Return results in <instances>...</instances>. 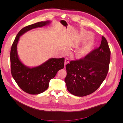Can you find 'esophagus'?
<instances>
[{
	"label": "esophagus",
	"mask_w": 123,
	"mask_h": 123,
	"mask_svg": "<svg viewBox=\"0 0 123 123\" xmlns=\"http://www.w3.org/2000/svg\"><path fill=\"white\" fill-rule=\"evenodd\" d=\"M69 62V58L68 57H66L65 61V65H66Z\"/></svg>",
	"instance_id": "1"
}]
</instances>
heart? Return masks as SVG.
<instances>
[{
	"label": "heart",
	"instance_id": "obj_1",
	"mask_svg": "<svg viewBox=\"0 0 123 123\" xmlns=\"http://www.w3.org/2000/svg\"><path fill=\"white\" fill-rule=\"evenodd\" d=\"M86 52H87V50L86 48H81V49H80L79 50H78L77 51L76 55L78 56H81L85 55L86 53Z\"/></svg>",
	"mask_w": 123,
	"mask_h": 123
}]
</instances>
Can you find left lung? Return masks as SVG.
<instances>
[{"instance_id": "1", "label": "left lung", "mask_w": 123, "mask_h": 123, "mask_svg": "<svg viewBox=\"0 0 123 123\" xmlns=\"http://www.w3.org/2000/svg\"><path fill=\"white\" fill-rule=\"evenodd\" d=\"M110 53L107 41L102 36L99 47L85 57L67 64L65 81L70 93L84 96L97 90L108 72Z\"/></svg>"}]
</instances>
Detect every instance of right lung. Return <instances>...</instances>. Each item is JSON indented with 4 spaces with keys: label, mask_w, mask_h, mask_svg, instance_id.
Listing matches in <instances>:
<instances>
[{
    "label": "right lung",
    "mask_w": 123,
    "mask_h": 123,
    "mask_svg": "<svg viewBox=\"0 0 123 123\" xmlns=\"http://www.w3.org/2000/svg\"><path fill=\"white\" fill-rule=\"evenodd\" d=\"M50 23V21H40L24 27L18 32L11 47V74L20 88L30 94H38L47 90L50 80L55 77L58 70L64 68L65 58H50L40 66L29 68L18 58L17 44L19 37L25 32L32 29L43 27Z\"/></svg>",
    "instance_id": "right-lung-1"
}]
</instances>
